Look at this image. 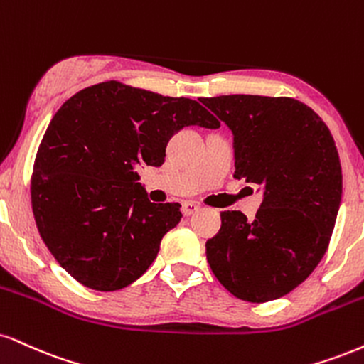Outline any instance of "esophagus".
<instances>
[{"label":"esophagus","instance_id":"34e87169","mask_svg":"<svg viewBox=\"0 0 364 364\" xmlns=\"http://www.w3.org/2000/svg\"><path fill=\"white\" fill-rule=\"evenodd\" d=\"M198 210L200 205L196 203V201H185V203H183V213H185V215H193Z\"/></svg>","mask_w":364,"mask_h":364}]
</instances>
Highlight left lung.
I'll list each match as a JSON object with an SVG mask.
<instances>
[{"instance_id":"obj_1","label":"left lung","mask_w":364,"mask_h":364,"mask_svg":"<svg viewBox=\"0 0 364 364\" xmlns=\"http://www.w3.org/2000/svg\"><path fill=\"white\" fill-rule=\"evenodd\" d=\"M200 102L234 134V176L264 190L254 220L239 210L220 213L207 261L237 299L277 300L309 278L329 246L343 196L334 139L312 108L287 96Z\"/></svg>"}]
</instances>
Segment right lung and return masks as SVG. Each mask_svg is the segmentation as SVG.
<instances>
[{
	"mask_svg": "<svg viewBox=\"0 0 364 364\" xmlns=\"http://www.w3.org/2000/svg\"><path fill=\"white\" fill-rule=\"evenodd\" d=\"M220 122L190 98L107 81L65 102L43 135L32 208L52 256L74 279L115 291L146 273L181 220L179 203H151L135 166H161L183 127Z\"/></svg>",
	"mask_w": 364,
	"mask_h": 364,
	"instance_id": "obj_1",
	"label": "right lung"
}]
</instances>
